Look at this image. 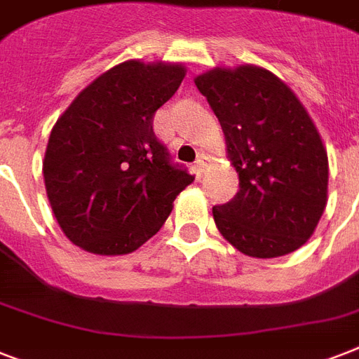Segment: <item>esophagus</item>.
<instances>
[{"mask_svg":"<svg viewBox=\"0 0 359 359\" xmlns=\"http://www.w3.org/2000/svg\"><path fill=\"white\" fill-rule=\"evenodd\" d=\"M207 168H208V158L205 156V154H199V158H197V162H196L197 173L203 175L205 171H207Z\"/></svg>","mask_w":359,"mask_h":359,"instance_id":"34e87169","label":"esophagus"}]
</instances>
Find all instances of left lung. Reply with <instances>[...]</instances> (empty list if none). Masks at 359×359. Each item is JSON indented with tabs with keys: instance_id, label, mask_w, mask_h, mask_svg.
<instances>
[{
	"instance_id": "left-lung-1",
	"label": "left lung",
	"mask_w": 359,
	"mask_h": 359,
	"mask_svg": "<svg viewBox=\"0 0 359 359\" xmlns=\"http://www.w3.org/2000/svg\"><path fill=\"white\" fill-rule=\"evenodd\" d=\"M218 117L240 190L212 208L240 253L272 259L311 238L328 203V152L292 89L257 65L214 67L194 78Z\"/></svg>"
}]
</instances>
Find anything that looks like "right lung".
<instances>
[{
	"label": "right lung",
	"instance_id": "obj_1",
	"mask_svg": "<svg viewBox=\"0 0 359 359\" xmlns=\"http://www.w3.org/2000/svg\"><path fill=\"white\" fill-rule=\"evenodd\" d=\"M182 63L130 59L91 81L53 124L42 175L59 227L95 255H126L154 236L194 177L171 165L152 119Z\"/></svg>",
	"mask_w": 359,
	"mask_h": 359
}]
</instances>
